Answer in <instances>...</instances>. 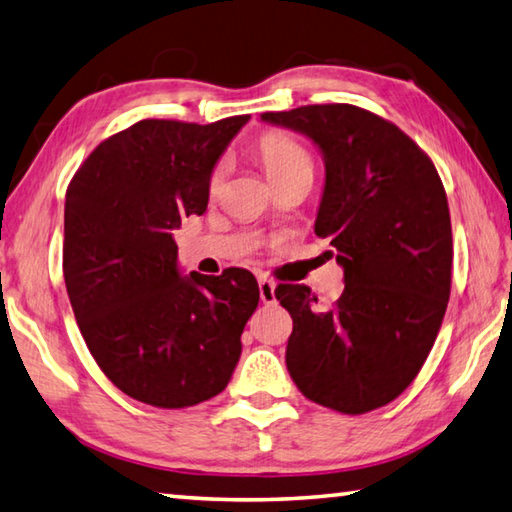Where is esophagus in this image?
<instances>
[{
  "instance_id": "obj_1",
  "label": "esophagus",
  "mask_w": 512,
  "mask_h": 512,
  "mask_svg": "<svg viewBox=\"0 0 512 512\" xmlns=\"http://www.w3.org/2000/svg\"><path fill=\"white\" fill-rule=\"evenodd\" d=\"M258 289H260V301H263L265 305H272L276 303V283L272 281V278L267 276H260L258 278Z\"/></svg>"
}]
</instances>
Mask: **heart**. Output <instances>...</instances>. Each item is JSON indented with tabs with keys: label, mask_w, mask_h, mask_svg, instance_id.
<instances>
[{
	"label": "heart",
	"mask_w": 512,
	"mask_h": 512,
	"mask_svg": "<svg viewBox=\"0 0 512 512\" xmlns=\"http://www.w3.org/2000/svg\"><path fill=\"white\" fill-rule=\"evenodd\" d=\"M254 156L274 187L296 176H312L314 173V160L310 151L301 142L285 136V133H265V136H260L254 144ZM223 178V165L214 167L207 178L209 196L218 194L220 187H223Z\"/></svg>",
	"instance_id": "heart-1"
}]
</instances>
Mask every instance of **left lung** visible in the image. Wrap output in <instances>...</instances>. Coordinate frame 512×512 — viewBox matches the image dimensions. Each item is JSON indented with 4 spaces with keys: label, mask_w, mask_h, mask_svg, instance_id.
Listing matches in <instances>:
<instances>
[{
    "label": "left lung",
    "mask_w": 512,
    "mask_h": 512,
    "mask_svg": "<svg viewBox=\"0 0 512 512\" xmlns=\"http://www.w3.org/2000/svg\"><path fill=\"white\" fill-rule=\"evenodd\" d=\"M260 120L310 138L323 153L316 236L330 238L345 289L316 312L305 285H278L292 314L285 363L318 406L363 414L419 374L446 314L452 229L446 189L397 124L354 104H310Z\"/></svg>",
    "instance_id": "left-lung-1"
}]
</instances>
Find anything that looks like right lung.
<instances>
[{"mask_svg":"<svg viewBox=\"0 0 512 512\" xmlns=\"http://www.w3.org/2000/svg\"><path fill=\"white\" fill-rule=\"evenodd\" d=\"M247 120H140L100 142L66 189L62 265L77 325L115 388L149 406L223 392L258 307L247 269L182 276L171 234L205 214L209 173Z\"/></svg>","mask_w":512,"mask_h":512,"instance_id":"add662e5","label":"right lung"}]
</instances>
